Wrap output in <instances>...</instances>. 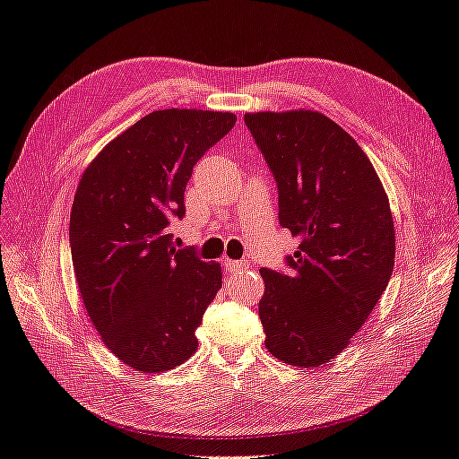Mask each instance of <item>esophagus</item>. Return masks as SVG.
<instances>
[{
	"instance_id": "esophagus-1",
	"label": "esophagus",
	"mask_w": 459,
	"mask_h": 459,
	"mask_svg": "<svg viewBox=\"0 0 459 459\" xmlns=\"http://www.w3.org/2000/svg\"><path fill=\"white\" fill-rule=\"evenodd\" d=\"M224 266H226V270L228 272H239V270H245V268H248V262L247 260H226L224 262Z\"/></svg>"
}]
</instances>
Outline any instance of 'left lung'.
Masks as SVG:
<instances>
[{"label":"left lung","instance_id":"1","mask_svg":"<svg viewBox=\"0 0 459 459\" xmlns=\"http://www.w3.org/2000/svg\"><path fill=\"white\" fill-rule=\"evenodd\" d=\"M275 179L280 226L300 238L289 272L262 268L266 349L316 368L349 346L394 268V226L381 179L339 124L314 110L245 115Z\"/></svg>","mask_w":459,"mask_h":459}]
</instances>
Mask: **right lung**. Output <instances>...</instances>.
I'll list each match as a JSON object with an SVG mask.
<instances>
[{
  "instance_id": "1",
  "label": "right lung",
  "mask_w": 459,
  "mask_h": 459,
  "mask_svg": "<svg viewBox=\"0 0 459 459\" xmlns=\"http://www.w3.org/2000/svg\"><path fill=\"white\" fill-rule=\"evenodd\" d=\"M233 113L155 110L110 142L82 176L71 253L82 300L107 349L142 371H169L197 351L195 331L221 287L216 262L176 248L169 226L204 152Z\"/></svg>"
}]
</instances>
